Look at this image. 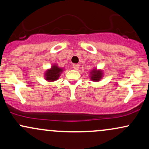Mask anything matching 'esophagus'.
Here are the masks:
<instances>
[{
	"mask_svg": "<svg viewBox=\"0 0 149 149\" xmlns=\"http://www.w3.org/2000/svg\"><path fill=\"white\" fill-rule=\"evenodd\" d=\"M73 69H74L75 70H78V68H79V65L77 64H73Z\"/></svg>",
	"mask_w": 149,
	"mask_h": 149,
	"instance_id": "esophagus-1",
	"label": "esophagus"
}]
</instances>
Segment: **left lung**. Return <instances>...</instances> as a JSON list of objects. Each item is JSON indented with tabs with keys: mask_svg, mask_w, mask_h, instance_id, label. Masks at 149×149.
Wrapping results in <instances>:
<instances>
[{
	"mask_svg": "<svg viewBox=\"0 0 149 149\" xmlns=\"http://www.w3.org/2000/svg\"><path fill=\"white\" fill-rule=\"evenodd\" d=\"M90 79H91L92 81H100V80L102 78V77H103V71H102V70L93 69L91 71H90Z\"/></svg>",
	"mask_w": 149,
	"mask_h": 149,
	"instance_id": "1",
	"label": "left lung"
}]
</instances>
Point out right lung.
<instances>
[{"label": "right lung", "mask_w": 149, "mask_h": 149, "mask_svg": "<svg viewBox=\"0 0 149 149\" xmlns=\"http://www.w3.org/2000/svg\"><path fill=\"white\" fill-rule=\"evenodd\" d=\"M62 68H59L57 64H53L50 69L46 70L45 73V78L47 81L53 82L57 80L63 72Z\"/></svg>", "instance_id": "right-lung-1"}]
</instances>
